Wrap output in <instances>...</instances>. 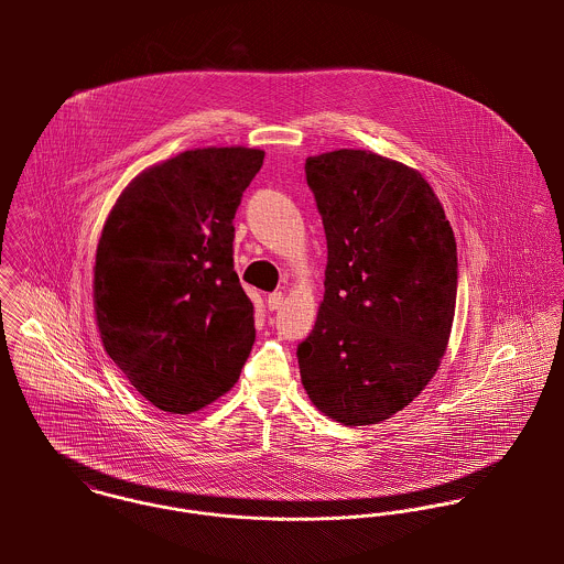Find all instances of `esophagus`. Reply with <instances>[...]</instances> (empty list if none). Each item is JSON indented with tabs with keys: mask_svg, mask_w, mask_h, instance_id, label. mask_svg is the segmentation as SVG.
I'll use <instances>...</instances> for the list:
<instances>
[{
	"mask_svg": "<svg viewBox=\"0 0 564 564\" xmlns=\"http://www.w3.org/2000/svg\"><path fill=\"white\" fill-rule=\"evenodd\" d=\"M282 304H284V293H271L267 297V308L269 311H278V308H282Z\"/></svg>",
	"mask_w": 564,
	"mask_h": 564,
	"instance_id": "34e87169",
	"label": "esophagus"
}]
</instances>
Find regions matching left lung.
Returning <instances> with one entry per match:
<instances>
[{
    "mask_svg": "<svg viewBox=\"0 0 564 564\" xmlns=\"http://www.w3.org/2000/svg\"><path fill=\"white\" fill-rule=\"evenodd\" d=\"M327 241L325 293L297 347L302 384L325 416L373 425L412 402L447 349L456 239L427 180L369 150L306 161Z\"/></svg>",
    "mask_w": 564,
    "mask_h": 564,
    "instance_id": "left-lung-1",
    "label": "left lung"
}]
</instances>
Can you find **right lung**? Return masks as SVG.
Wrapping results in <instances>:
<instances>
[{
	"label": "right lung",
	"mask_w": 564,
	"mask_h": 564,
	"mask_svg": "<svg viewBox=\"0 0 564 564\" xmlns=\"http://www.w3.org/2000/svg\"><path fill=\"white\" fill-rule=\"evenodd\" d=\"M264 161L253 148H197L141 171L112 206L93 269L106 354L171 414L228 393L256 340L235 271L242 191Z\"/></svg>",
	"instance_id": "1"
}]
</instances>
